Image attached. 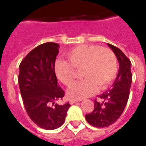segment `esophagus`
I'll return each mask as SVG.
<instances>
[{"label": "esophagus", "mask_w": 146, "mask_h": 146, "mask_svg": "<svg viewBox=\"0 0 146 146\" xmlns=\"http://www.w3.org/2000/svg\"><path fill=\"white\" fill-rule=\"evenodd\" d=\"M80 100H76V99H70V103L71 105H73V103H75V102H80Z\"/></svg>", "instance_id": "obj_1"}]
</instances>
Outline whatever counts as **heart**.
I'll return each mask as SVG.
<instances>
[{
	"instance_id": "obj_1",
	"label": "heart",
	"mask_w": 146,
	"mask_h": 146,
	"mask_svg": "<svg viewBox=\"0 0 146 146\" xmlns=\"http://www.w3.org/2000/svg\"><path fill=\"white\" fill-rule=\"evenodd\" d=\"M69 63L57 61L54 73L63 84L70 86L76 77L75 70H81L84 79L75 83L67 91L72 99L80 100L94 95L97 88L105 89L110 86L117 73V58L110 48L98 45H80L66 54Z\"/></svg>"
}]
</instances>
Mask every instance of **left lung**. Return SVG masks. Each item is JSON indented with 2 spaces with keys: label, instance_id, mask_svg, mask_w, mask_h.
I'll list each match as a JSON object with an SVG mask.
<instances>
[{
  "label": "left lung",
  "instance_id": "obj_1",
  "mask_svg": "<svg viewBox=\"0 0 146 146\" xmlns=\"http://www.w3.org/2000/svg\"><path fill=\"white\" fill-rule=\"evenodd\" d=\"M119 62V71L111 89L98 95L95 100V108L92 113L86 114L85 119L91 125L106 127L119 119L125 109L132 82L131 62L120 49L108 44Z\"/></svg>",
  "mask_w": 146,
  "mask_h": 146
}]
</instances>
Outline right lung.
Returning a JSON list of instances; mask_svg holds the SVG:
<instances>
[{
	"label": "right lung",
	"instance_id": "add662e5",
	"mask_svg": "<svg viewBox=\"0 0 146 146\" xmlns=\"http://www.w3.org/2000/svg\"><path fill=\"white\" fill-rule=\"evenodd\" d=\"M59 45L48 42L39 45L19 65V85L27 114L40 128L54 130L65 122L70 105H58L65 92L58 85L54 63Z\"/></svg>",
	"mask_w": 146,
	"mask_h": 146
}]
</instances>
